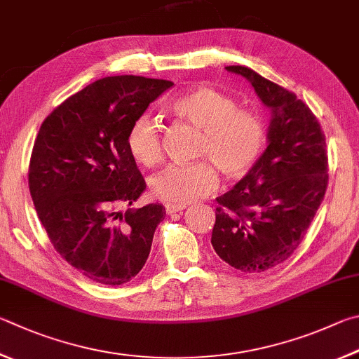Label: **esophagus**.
I'll return each mask as SVG.
<instances>
[{"label":"esophagus","instance_id":"esophagus-1","mask_svg":"<svg viewBox=\"0 0 359 359\" xmlns=\"http://www.w3.org/2000/svg\"><path fill=\"white\" fill-rule=\"evenodd\" d=\"M166 208V213L168 215H172V213H177V212H182L185 208V205H180V204H171V202H168V204L165 205Z\"/></svg>","mask_w":359,"mask_h":359}]
</instances>
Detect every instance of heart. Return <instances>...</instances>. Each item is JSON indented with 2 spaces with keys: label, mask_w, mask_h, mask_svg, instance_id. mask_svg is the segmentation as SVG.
Listing matches in <instances>:
<instances>
[{
  "label": "heart",
  "mask_w": 359,
  "mask_h": 359,
  "mask_svg": "<svg viewBox=\"0 0 359 359\" xmlns=\"http://www.w3.org/2000/svg\"><path fill=\"white\" fill-rule=\"evenodd\" d=\"M172 111L202 130L198 155L202 160L193 165H171L151 182L157 198L171 204L185 205L212 193L218 184L217 168L226 177H242L259 158L265 144V126L260 117L238 109L237 102L213 88H198L179 97ZM127 149L144 166L161 160V133L157 121L141 114L132 122L127 133Z\"/></svg>",
  "instance_id": "b5f03b06"
}]
</instances>
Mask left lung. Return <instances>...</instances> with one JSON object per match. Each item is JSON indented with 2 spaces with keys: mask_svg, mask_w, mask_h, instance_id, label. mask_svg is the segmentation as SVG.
Instances as JSON below:
<instances>
[{
  "mask_svg": "<svg viewBox=\"0 0 359 359\" xmlns=\"http://www.w3.org/2000/svg\"><path fill=\"white\" fill-rule=\"evenodd\" d=\"M227 72L251 83L270 109L269 146L245 177L217 198L215 252L243 273H262L287 260L320 207L328 185L323 130L308 105L245 66Z\"/></svg>",
  "mask_w": 359,
  "mask_h": 359,
  "instance_id": "1",
  "label": "left lung"
}]
</instances>
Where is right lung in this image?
Here are the masks:
<instances>
[{"instance_id":"1","label":"right lung","mask_w":359,"mask_h":359,"mask_svg":"<svg viewBox=\"0 0 359 359\" xmlns=\"http://www.w3.org/2000/svg\"><path fill=\"white\" fill-rule=\"evenodd\" d=\"M172 81L107 76L69 97L42 122L29 161V193L50 242L90 281L121 285L144 266L161 204L132 205L146 182L127 149L136 117Z\"/></svg>"}]
</instances>
